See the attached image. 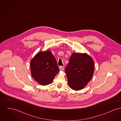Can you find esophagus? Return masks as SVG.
Listing matches in <instances>:
<instances>
[{
  "mask_svg": "<svg viewBox=\"0 0 121 121\" xmlns=\"http://www.w3.org/2000/svg\"><path fill=\"white\" fill-rule=\"evenodd\" d=\"M59 69L60 71H63L64 67L63 66H60V67H59Z\"/></svg>",
  "mask_w": 121,
  "mask_h": 121,
  "instance_id": "1",
  "label": "esophagus"
}]
</instances>
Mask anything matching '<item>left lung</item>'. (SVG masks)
<instances>
[{
  "instance_id": "left-lung-1",
  "label": "left lung",
  "mask_w": 121,
  "mask_h": 121,
  "mask_svg": "<svg viewBox=\"0 0 121 121\" xmlns=\"http://www.w3.org/2000/svg\"><path fill=\"white\" fill-rule=\"evenodd\" d=\"M65 71L69 87L76 91L82 89L92 78L93 60L86 53H73Z\"/></svg>"
}]
</instances>
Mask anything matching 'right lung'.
<instances>
[{
    "label": "right lung",
    "instance_id": "right-lung-1",
    "mask_svg": "<svg viewBox=\"0 0 121 121\" xmlns=\"http://www.w3.org/2000/svg\"><path fill=\"white\" fill-rule=\"evenodd\" d=\"M33 78L41 85H47L53 80L59 71L56 59L49 50L40 51L31 60Z\"/></svg>",
    "mask_w": 121,
    "mask_h": 121
}]
</instances>
